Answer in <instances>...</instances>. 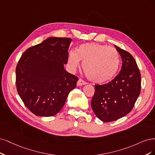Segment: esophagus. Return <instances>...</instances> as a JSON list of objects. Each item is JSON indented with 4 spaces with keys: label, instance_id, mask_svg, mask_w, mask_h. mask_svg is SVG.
I'll return each mask as SVG.
<instances>
[{
    "label": "esophagus",
    "instance_id": "esophagus-1",
    "mask_svg": "<svg viewBox=\"0 0 155 155\" xmlns=\"http://www.w3.org/2000/svg\"><path fill=\"white\" fill-rule=\"evenodd\" d=\"M77 86H83V85L86 84V82H85V81H84L83 80H82V79L80 78V79H78V82H77Z\"/></svg>",
    "mask_w": 155,
    "mask_h": 155
}]
</instances>
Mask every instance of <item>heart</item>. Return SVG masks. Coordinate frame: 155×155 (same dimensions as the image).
I'll list each match as a JSON object with an SVG mask.
<instances>
[{
	"label": "heart",
	"instance_id": "obj_1",
	"mask_svg": "<svg viewBox=\"0 0 155 155\" xmlns=\"http://www.w3.org/2000/svg\"><path fill=\"white\" fill-rule=\"evenodd\" d=\"M82 62V68L87 77L93 82H107L115 76L120 60L115 48L96 43H84L76 51L69 53L68 64L75 71Z\"/></svg>",
	"mask_w": 155,
	"mask_h": 155
}]
</instances>
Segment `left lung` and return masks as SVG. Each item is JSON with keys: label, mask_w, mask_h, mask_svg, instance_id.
<instances>
[{"label": "left lung", "mask_w": 155, "mask_h": 155, "mask_svg": "<svg viewBox=\"0 0 155 155\" xmlns=\"http://www.w3.org/2000/svg\"><path fill=\"white\" fill-rule=\"evenodd\" d=\"M114 47L122 58L121 70L108 84L94 85L91 102L95 115L104 122L117 120L130 113L141 89V75L135 60L129 52Z\"/></svg>", "instance_id": "left-lung-1"}]
</instances>
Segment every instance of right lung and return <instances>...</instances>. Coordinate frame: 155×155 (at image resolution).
<instances>
[{"label": "right lung", "instance_id": "add662e5", "mask_svg": "<svg viewBox=\"0 0 155 155\" xmlns=\"http://www.w3.org/2000/svg\"><path fill=\"white\" fill-rule=\"evenodd\" d=\"M72 40L49 37L24 51L16 67L17 92L38 117H51L64 106L78 78L65 70Z\"/></svg>", "mask_w": 155, "mask_h": 155}]
</instances>
